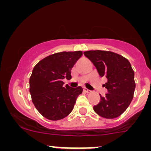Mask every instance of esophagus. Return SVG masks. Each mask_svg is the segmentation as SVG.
Segmentation results:
<instances>
[{
	"mask_svg": "<svg viewBox=\"0 0 151 151\" xmlns=\"http://www.w3.org/2000/svg\"><path fill=\"white\" fill-rule=\"evenodd\" d=\"M84 91H85V92H86V93H90V92H91V91H90V90H89V89H86V88H85V87H84Z\"/></svg>",
	"mask_w": 151,
	"mask_h": 151,
	"instance_id": "34e87169",
	"label": "esophagus"
}]
</instances>
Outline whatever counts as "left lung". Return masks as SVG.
I'll return each mask as SVG.
<instances>
[{
    "label": "left lung",
    "mask_w": 151,
    "mask_h": 151,
    "mask_svg": "<svg viewBox=\"0 0 151 151\" xmlns=\"http://www.w3.org/2000/svg\"><path fill=\"white\" fill-rule=\"evenodd\" d=\"M84 55L96 67L101 77L108 79L104 84L107 89L104 96L93 109L100 116L114 119L129 107L133 97L136 84L134 72L129 60L119 54L109 51L91 50Z\"/></svg>",
    "instance_id": "1"
}]
</instances>
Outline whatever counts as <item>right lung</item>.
<instances>
[{
  "label": "right lung",
  "mask_w": 151,
  "mask_h": 151,
  "mask_svg": "<svg viewBox=\"0 0 151 151\" xmlns=\"http://www.w3.org/2000/svg\"><path fill=\"white\" fill-rule=\"evenodd\" d=\"M82 55L81 51L62 52L40 60L30 78V93L37 110L46 119L58 121L73 110L82 88L63 86L64 79H72L71 70Z\"/></svg>",
  "instance_id": "1"
}]
</instances>
